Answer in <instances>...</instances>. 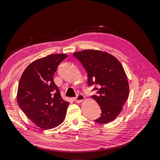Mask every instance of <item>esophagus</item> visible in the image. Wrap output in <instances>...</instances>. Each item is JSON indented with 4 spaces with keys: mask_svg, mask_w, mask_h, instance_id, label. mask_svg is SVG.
Listing matches in <instances>:
<instances>
[{
    "mask_svg": "<svg viewBox=\"0 0 160 160\" xmlns=\"http://www.w3.org/2000/svg\"><path fill=\"white\" fill-rule=\"evenodd\" d=\"M85 99V96L82 94H78L76 97L74 98L75 101H76L77 103H80Z\"/></svg>",
    "mask_w": 160,
    "mask_h": 160,
    "instance_id": "obj_1",
    "label": "esophagus"
}]
</instances>
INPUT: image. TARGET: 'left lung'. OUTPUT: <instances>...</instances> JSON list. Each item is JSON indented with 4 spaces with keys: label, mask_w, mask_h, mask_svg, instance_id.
Instances as JSON below:
<instances>
[{
    "label": "left lung",
    "mask_w": 160,
    "mask_h": 160,
    "mask_svg": "<svg viewBox=\"0 0 160 160\" xmlns=\"http://www.w3.org/2000/svg\"><path fill=\"white\" fill-rule=\"evenodd\" d=\"M88 72L89 86L97 85L92 96L100 106L101 115L95 122L108 124L120 115L129 97V86L126 72L117 58L108 52L85 50L73 53Z\"/></svg>",
    "instance_id": "obj_1"
}]
</instances>
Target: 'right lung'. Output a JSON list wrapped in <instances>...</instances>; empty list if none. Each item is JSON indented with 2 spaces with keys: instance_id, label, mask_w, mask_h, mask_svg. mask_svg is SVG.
I'll list each match as a JSON object with an SVG mask.
<instances>
[{
  "instance_id": "add662e5",
  "label": "right lung",
  "mask_w": 160,
  "mask_h": 160,
  "mask_svg": "<svg viewBox=\"0 0 160 160\" xmlns=\"http://www.w3.org/2000/svg\"><path fill=\"white\" fill-rule=\"evenodd\" d=\"M66 54L36 59L23 72L17 89V103L25 115L43 129L54 128L64 120L69 102L63 99L53 75Z\"/></svg>"
}]
</instances>
